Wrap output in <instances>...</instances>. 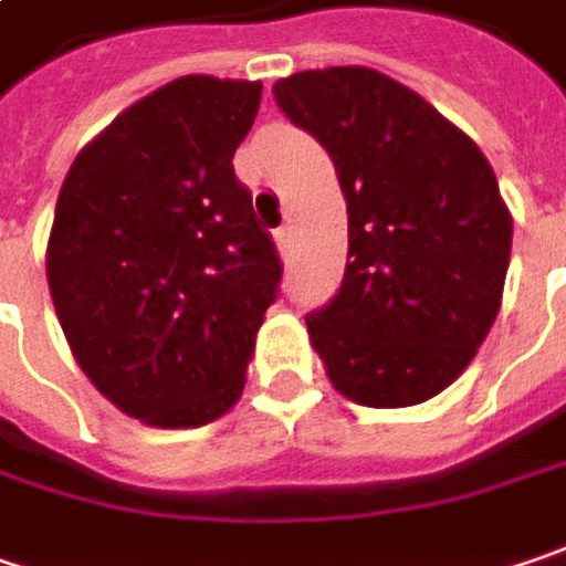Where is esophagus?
<instances>
[{
  "label": "esophagus",
  "instance_id": "34e87169",
  "mask_svg": "<svg viewBox=\"0 0 566 566\" xmlns=\"http://www.w3.org/2000/svg\"><path fill=\"white\" fill-rule=\"evenodd\" d=\"M276 248H280V254H286V251L293 248V226L276 229Z\"/></svg>",
  "mask_w": 566,
  "mask_h": 566
}]
</instances>
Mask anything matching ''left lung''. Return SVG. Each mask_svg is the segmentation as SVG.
Instances as JSON below:
<instances>
[{
	"label": "left lung",
	"mask_w": 566,
	"mask_h": 566,
	"mask_svg": "<svg viewBox=\"0 0 566 566\" xmlns=\"http://www.w3.org/2000/svg\"><path fill=\"white\" fill-rule=\"evenodd\" d=\"M280 111L337 168L350 251L305 325L334 388L410 408L459 379L494 325L513 219L484 153L430 101L366 66L296 72Z\"/></svg>",
	"instance_id": "left-lung-1"
}]
</instances>
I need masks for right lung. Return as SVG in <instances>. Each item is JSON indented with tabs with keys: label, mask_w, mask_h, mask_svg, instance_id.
<instances>
[{
	"label": "right lung",
	"mask_w": 566,
	"mask_h": 566,
	"mask_svg": "<svg viewBox=\"0 0 566 566\" xmlns=\"http://www.w3.org/2000/svg\"><path fill=\"white\" fill-rule=\"evenodd\" d=\"M261 82L181 75L75 156L46 241L72 356L149 427H203L241 398L283 264L232 156Z\"/></svg>",
	"instance_id": "right-lung-1"
}]
</instances>
